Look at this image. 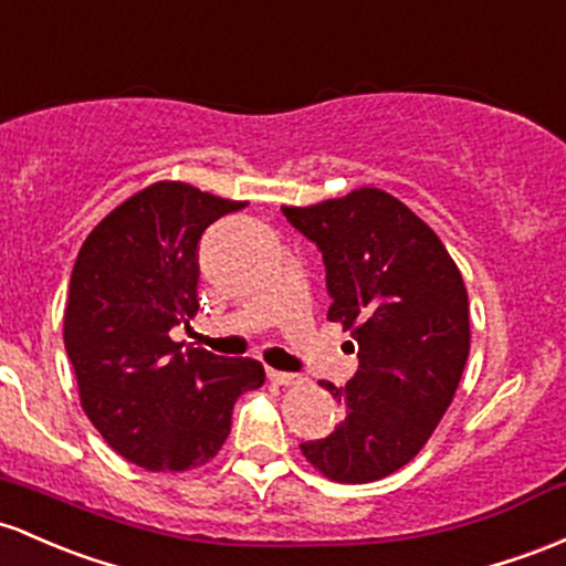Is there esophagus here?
<instances>
[{
    "mask_svg": "<svg viewBox=\"0 0 566 566\" xmlns=\"http://www.w3.org/2000/svg\"><path fill=\"white\" fill-rule=\"evenodd\" d=\"M269 378L273 384H279V387H290V384H297L295 374H284V370H273V368H269Z\"/></svg>",
    "mask_w": 566,
    "mask_h": 566,
    "instance_id": "34e87169",
    "label": "esophagus"
}]
</instances>
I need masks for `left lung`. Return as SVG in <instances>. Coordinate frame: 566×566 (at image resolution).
Wrapping results in <instances>:
<instances>
[{"mask_svg":"<svg viewBox=\"0 0 566 566\" xmlns=\"http://www.w3.org/2000/svg\"><path fill=\"white\" fill-rule=\"evenodd\" d=\"M282 212L322 252L327 319L352 331L359 357L344 389L322 381L346 419L301 451L338 483L378 481L419 454L454 400L470 354L462 273L432 228L384 190Z\"/></svg>","mask_w":566,"mask_h":566,"instance_id":"8db88e82","label":"left lung"}]
</instances>
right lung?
Returning a JSON list of instances; mask_svg holds the SVG:
<instances>
[{
	"label": "right lung",
	"instance_id": "1",
	"mask_svg": "<svg viewBox=\"0 0 566 566\" xmlns=\"http://www.w3.org/2000/svg\"><path fill=\"white\" fill-rule=\"evenodd\" d=\"M244 203L155 182L93 228L74 260L64 346L102 438L153 473L201 468L231 432L233 402L265 381L258 359L169 338L198 308V244Z\"/></svg>",
	"mask_w": 566,
	"mask_h": 566
}]
</instances>
